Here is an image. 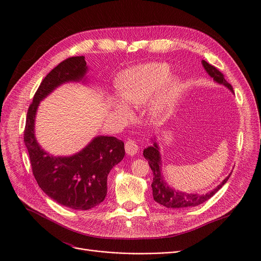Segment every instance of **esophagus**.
<instances>
[{
	"label": "esophagus",
	"mask_w": 261,
	"mask_h": 261,
	"mask_svg": "<svg viewBox=\"0 0 261 261\" xmlns=\"http://www.w3.org/2000/svg\"><path fill=\"white\" fill-rule=\"evenodd\" d=\"M125 150H126V153L128 155H135L137 152H138V145L136 144V142L134 140H127L125 142Z\"/></svg>",
	"instance_id": "1"
}]
</instances>
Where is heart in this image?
Returning a JSON list of instances; mask_svg holds the SVG:
<instances>
[{"label": "heart", "mask_w": 261, "mask_h": 261, "mask_svg": "<svg viewBox=\"0 0 261 261\" xmlns=\"http://www.w3.org/2000/svg\"><path fill=\"white\" fill-rule=\"evenodd\" d=\"M170 68L165 63H148L132 67L118 79L119 95L114 97L115 104L127 114L129 108L125 101L140 105L153 96L150 111L155 118L167 115L179 92L177 79H170Z\"/></svg>", "instance_id": "1"}]
</instances>
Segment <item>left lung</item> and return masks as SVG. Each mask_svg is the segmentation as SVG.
I'll return each instance as SVG.
<instances>
[{
  "mask_svg": "<svg viewBox=\"0 0 261 261\" xmlns=\"http://www.w3.org/2000/svg\"><path fill=\"white\" fill-rule=\"evenodd\" d=\"M202 65L205 69V71L208 73V75L213 77V80L220 84L224 85L227 87L231 92H233L232 86L227 83L224 79L223 73H221L215 66H212L205 61H202ZM143 156L148 161L150 167L153 171V182H152V189H153V197L156 202L159 204H162L168 208H184V207H192L199 205L210 199L214 194H216L219 189L222 188V186L224 185L231 173L223 180L217 188L212 190L211 192L202 195L198 194H189L175 191L174 189L170 188L169 186L164 181L162 173H161V157L159 153V147L157 142H154V145L148 146L143 150Z\"/></svg>",
  "mask_w": 261,
  "mask_h": 261,
  "instance_id": "1",
  "label": "left lung"
}]
</instances>
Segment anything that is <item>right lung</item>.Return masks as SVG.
I'll list each match as a JSON object with an SVG mask.
<instances>
[{"instance_id": "obj_1", "label": "right lung", "mask_w": 261, "mask_h": 261, "mask_svg": "<svg viewBox=\"0 0 261 261\" xmlns=\"http://www.w3.org/2000/svg\"><path fill=\"white\" fill-rule=\"evenodd\" d=\"M87 70L84 56L68 58L54 68L34 95L23 132L33 174L39 187L58 203L84 211L104 200L107 193V175L125 156L124 142L114 136H97L75 155L54 157L44 152L37 142L34 125L39 102L60 85L82 81Z\"/></svg>"}]
</instances>
